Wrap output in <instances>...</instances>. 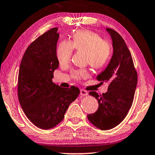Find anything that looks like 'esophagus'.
Returning <instances> with one entry per match:
<instances>
[{"instance_id": "esophagus-1", "label": "esophagus", "mask_w": 155, "mask_h": 155, "mask_svg": "<svg viewBox=\"0 0 155 155\" xmlns=\"http://www.w3.org/2000/svg\"><path fill=\"white\" fill-rule=\"evenodd\" d=\"M87 94H88V93H87V92L84 91V90L81 89L80 91V94L81 96H86V95H87Z\"/></svg>"}]
</instances>
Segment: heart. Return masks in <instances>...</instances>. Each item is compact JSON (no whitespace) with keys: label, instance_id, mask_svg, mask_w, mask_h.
<instances>
[{"label":"heart","instance_id":"1","mask_svg":"<svg viewBox=\"0 0 155 155\" xmlns=\"http://www.w3.org/2000/svg\"><path fill=\"white\" fill-rule=\"evenodd\" d=\"M74 48L85 52L87 63L92 68L100 69L108 63L111 54V48L107 41L103 40L97 33L87 30L78 31L73 35L72 40L63 41L57 47L56 55L61 64L68 63L70 61ZM76 79H81L87 76L84 70L74 71L72 73Z\"/></svg>","mask_w":155,"mask_h":155}]
</instances>
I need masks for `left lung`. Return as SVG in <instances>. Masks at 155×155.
Returning a JSON list of instances; mask_svg holds the SVG:
<instances>
[{"mask_svg": "<svg viewBox=\"0 0 155 155\" xmlns=\"http://www.w3.org/2000/svg\"><path fill=\"white\" fill-rule=\"evenodd\" d=\"M106 30L112 40L114 52L107 68L97 75V79L101 83L108 82L109 85L106 93L89 92L97 100L99 107L94 114L87 115L89 121L101 130L114 128L124 119L132 105L138 80L125 41L114 30Z\"/></svg>", "mask_w": 155, "mask_h": 155, "instance_id": "obj_1", "label": "left lung"}]
</instances>
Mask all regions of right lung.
<instances>
[{
    "instance_id": "1",
    "label": "right lung",
    "mask_w": 155,
    "mask_h": 155,
    "mask_svg": "<svg viewBox=\"0 0 155 155\" xmlns=\"http://www.w3.org/2000/svg\"><path fill=\"white\" fill-rule=\"evenodd\" d=\"M54 28L38 38L25 51L18 77V98L24 114L42 129L54 127L80 93L78 87L62 88L52 81L58 68L56 55L59 34Z\"/></svg>"
}]
</instances>
